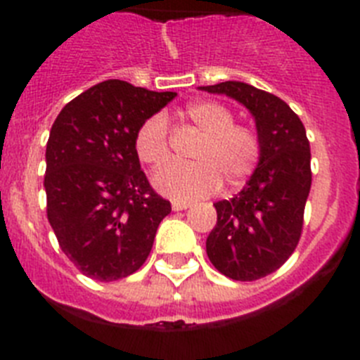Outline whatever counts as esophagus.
<instances>
[{
  "mask_svg": "<svg viewBox=\"0 0 360 360\" xmlns=\"http://www.w3.org/2000/svg\"><path fill=\"white\" fill-rule=\"evenodd\" d=\"M191 205L186 202H173V211H186V209H189Z\"/></svg>",
  "mask_w": 360,
  "mask_h": 360,
  "instance_id": "obj_1",
  "label": "esophagus"
}]
</instances>
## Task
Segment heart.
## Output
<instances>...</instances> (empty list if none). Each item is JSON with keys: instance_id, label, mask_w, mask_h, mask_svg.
Segmentation results:
<instances>
[{"instance_id": "1", "label": "heart", "mask_w": 360, "mask_h": 360, "mask_svg": "<svg viewBox=\"0 0 360 360\" xmlns=\"http://www.w3.org/2000/svg\"><path fill=\"white\" fill-rule=\"evenodd\" d=\"M182 115L203 133L193 151V164H171L158 171L153 184L162 195L193 202L212 195L221 186L238 187L250 178L262 157V139L249 124L234 122V113L218 101H198ZM135 153L142 164L158 169L169 160V126L164 115H151L135 133Z\"/></svg>"}]
</instances>
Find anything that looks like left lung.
I'll return each mask as SVG.
<instances>
[{
    "label": "left lung",
    "mask_w": 360,
    "mask_h": 360,
    "mask_svg": "<svg viewBox=\"0 0 360 360\" xmlns=\"http://www.w3.org/2000/svg\"><path fill=\"white\" fill-rule=\"evenodd\" d=\"M205 91L236 98L256 119L262 157L249 184L234 198L216 202L207 256L234 281L272 274L295 250L303 232L311 186L310 142L285 101L238 81L205 86Z\"/></svg>",
    "instance_id": "obj_1"
}]
</instances>
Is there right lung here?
I'll return each mask as SVG.
<instances>
[{
  "label": "right lung",
  "mask_w": 360,
  "mask_h": 360,
  "mask_svg": "<svg viewBox=\"0 0 360 360\" xmlns=\"http://www.w3.org/2000/svg\"><path fill=\"white\" fill-rule=\"evenodd\" d=\"M174 97L110 79L70 101L50 129L46 216L63 252L88 278L117 281L136 272L171 212L141 169L133 141Z\"/></svg>",
  "instance_id": "1"
}]
</instances>
